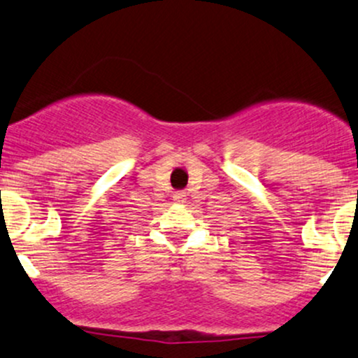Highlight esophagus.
Returning a JSON list of instances; mask_svg holds the SVG:
<instances>
[{
  "label": "esophagus",
  "mask_w": 358,
  "mask_h": 358,
  "mask_svg": "<svg viewBox=\"0 0 358 358\" xmlns=\"http://www.w3.org/2000/svg\"><path fill=\"white\" fill-rule=\"evenodd\" d=\"M173 199H175L176 202H185V199H187V192H185V190L175 192V195H173Z\"/></svg>",
  "instance_id": "34e87169"
}]
</instances>
